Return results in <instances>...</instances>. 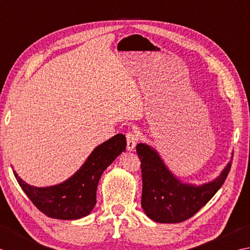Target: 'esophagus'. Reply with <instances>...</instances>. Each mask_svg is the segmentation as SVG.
<instances>
[{"label":"esophagus","mask_w":250,"mask_h":250,"mask_svg":"<svg viewBox=\"0 0 250 250\" xmlns=\"http://www.w3.org/2000/svg\"><path fill=\"white\" fill-rule=\"evenodd\" d=\"M126 139H127V150L132 151L135 149V146L138 142V137H137L135 131H128L126 134Z\"/></svg>","instance_id":"34e87169"}]
</instances>
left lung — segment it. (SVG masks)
Returning a JSON list of instances; mask_svg holds the SVG:
<instances>
[{"mask_svg": "<svg viewBox=\"0 0 250 250\" xmlns=\"http://www.w3.org/2000/svg\"><path fill=\"white\" fill-rule=\"evenodd\" d=\"M141 162V206L146 215L160 223H178L194 216L220 189L230 171V162L216 179L201 186L186 183L172 174L154 147L136 146Z\"/></svg>", "mask_w": 250, "mask_h": 250, "instance_id": "obj_1", "label": "left lung"}]
</instances>
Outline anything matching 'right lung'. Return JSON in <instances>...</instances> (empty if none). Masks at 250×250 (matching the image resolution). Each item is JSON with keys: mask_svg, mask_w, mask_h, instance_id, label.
<instances>
[{"mask_svg": "<svg viewBox=\"0 0 250 250\" xmlns=\"http://www.w3.org/2000/svg\"><path fill=\"white\" fill-rule=\"evenodd\" d=\"M125 149L126 137L123 134L113 136L96 146L69 179L50 187L30 186L13 171L23 192L44 215L60 220H76L93 210L101 175Z\"/></svg>", "mask_w": 250, "mask_h": 250, "instance_id": "1", "label": "right lung"}]
</instances>
